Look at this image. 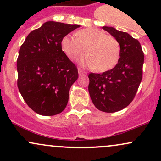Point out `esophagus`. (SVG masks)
<instances>
[{
    "label": "esophagus",
    "mask_w": 161,
    "mask_h": 161,
    "mask_svg": "<svg viewBox=\"0 0 161 161\" xmlns=\"http://www.w3.org/2000/svg\"><path fill=\"white\" fill-rule=\"evenodd\" d=\"M78 71H79V75H86V72H85L84 70L80 69V68H79Z\"/></svg>",
    "instance_id": "obj_1"
}]
</instances>
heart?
Listing matches in <instances>:
<instances>
[{"instance_id":"b5f03b06","label":"heart","mask_w":161,"mask_h":161,"mask_svg":"<svg viewBox=\"0 0 161 161\" xmlns=\"http://www.w3.org/2000/svg\"><path fill=\"white\" fill-rule=\"evenodd\" d=\"M61 48L72 60L88 55L84 64L100 72L113 69L120 57V45L115 37L95 28L78 30L75 36L66 35L61 40Z\"/></svg>"}]
</instances>
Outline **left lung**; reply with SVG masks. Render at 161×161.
I'll list each match as a JSON object with an SVG mask.
<instances>
[{"mask_svg": "<svg viewBox=\"0 0 161 161\" xmlns=\"http://www.w3.org/2000/svg\"><path fill=\"white\" fill-rule=\"evenodd\" d=\"M102 28L119 42L120 57L112 69L101 74L89 73L88 92L99 110L114 113L126 108L133 101L142 82L145 57L139 42L128 33L113 27Z\"/></svg>", "mask_w": 161, "mask_h": 161, "instance_id": "8db88e82", "label": "left lung"}]
</instances>
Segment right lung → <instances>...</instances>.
Returning <instances> with one entry per match:
<instances>
[{"mask_svg":"<svg viewBox=\"0 0 161 161\" xmlns=\"http://www.w3.org/2000/svg\"><path fill=\"white\" fill-rule=\"evenodd\" d=\"M79 25L46 22L28 35L17 58V86L33 111L53 116L65 109L76 66L62 51L61 40Z\"/></svg>","mask_w":161,"mask_h":161,"instance_id":"right-lung-1","label":"right lung"}]
</instances>
